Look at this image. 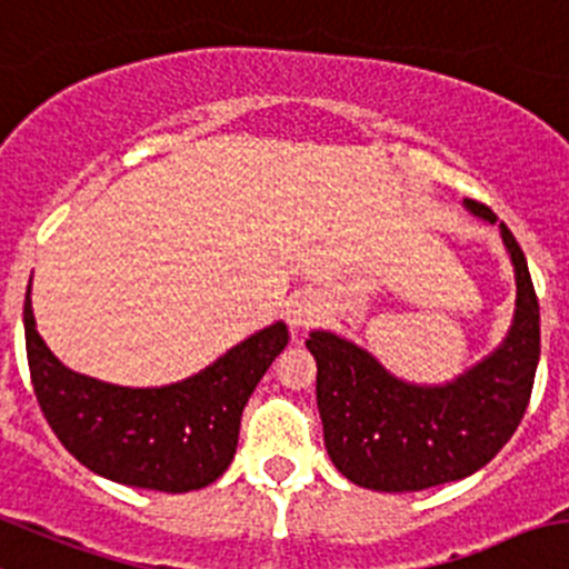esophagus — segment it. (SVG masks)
<instances>
[{
    "label": "esophagus",
    "mask_w": 569,
    "mask_h": 569,
    "mask_svg": "<svg viewBox=\"0 0 569 569\" xmlns=\"http://www.w3.org/2000/svg\"><path fill=\"white\" fill-rule=\"evenodd\" d=\"M322 313H325L322 300H319L313 291H300V295H295L289 300V311H286V317H289L291 328H311V325H317L319 319H322Z\"/></svg>",
    "instance_id": "34e87169"
}]
</instances>
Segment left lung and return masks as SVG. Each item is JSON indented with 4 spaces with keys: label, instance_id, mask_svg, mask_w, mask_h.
<instances>
[{
    "label": "left lung",
    "instance_id": "obj_1",
    "mask_svg": "<svg viewBox=\"0 0 569 569\" xmlns=\"http://www.w3.org/2000/svg\"><path fill=\"white\" fill-rule=\"evenodd\" d=\"M465 206L498 224L481 202ZM500 239L515 263V319L503 345L450 383H406L363 347L328 330H313L306 341L317 358L325 448L347 481L375 492L461 481L489 465L517 431L539 363V302L526 256L503 222Z\"/></svg>",
    "mask_w": 569,
    "mask_h": 569
}]
</instances>
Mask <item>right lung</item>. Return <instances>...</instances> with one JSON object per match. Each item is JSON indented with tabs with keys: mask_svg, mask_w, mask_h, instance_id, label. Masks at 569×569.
<instances>
[{
	"mask_svg": "<svg viewBox=\"0 0 569 569\" xmlns=\"http://www.w3.org/2000/svg\"><path fill=\"white\" fill-rule=\"evenodd\" d=\"M24 339L38 406L60 445L97 476L178 495L208 487L228 470L241 411L289 345V328L269 325L202 372L156 389L104 383L63 367L38 336L30 286Z\"/></svg>",
	"mask_w": 569,
	"mask_h": 569,
	"instance_id": "right-lung-1",
	"label": "right lung"
}]
</instances>
